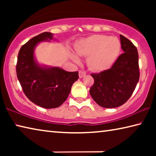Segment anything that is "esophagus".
Returning <instances> with one entry per match:
<instances>
[{"label":"esophagus","mask_w":156,"mask_h":156,"mask_svg":"<svg viewBox=\"0 0 156 156\" xmlns=\"http://www.w3.org/2000/svg\"><path fill=\"white\" fill-rule=\"evenodd\" d=\"M85 75H86V72H84V71H83V70L79 71V77H80V78H83Z\"/></svg>","instance_id":"obj_1"}]
</instances>
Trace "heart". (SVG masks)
<instances>
[{
  "label": "heart",
  "instance_id": "1",
  "mask_svg": "<svg viewBox=\"0 0 156 156\" xmlns=\"http://www.w3.org/2000/svg\"><path fill=\"white\" fill-rule=\"evenodd\" d=\"M121 44L118 38L105 35H94L84 39L76 47L78 54L88 56L87 63L94 70L101 71L109 67L120 54ZM72 59L78 62L80 58L72 54Z\"/></svg>",
  "mask_w": 156,
  "mask_h": 156
}]
</instances>
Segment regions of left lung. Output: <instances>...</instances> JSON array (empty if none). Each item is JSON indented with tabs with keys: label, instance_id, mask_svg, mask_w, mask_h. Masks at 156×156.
<instances>
[{
	"label": "left lung",
	"instance_id": "left-lung-1",
	"mask_svg": "<svg viewBox=\"0 0 156 156\" xmlns=\"http://www.w3.org/2000/svg\"><path fill=\"white\" fill-rule=\"evenodd\" d=\"M120 37L125 53L109 69L91 74L94 83L89 93L98 105L105 108H115L125 104L133 94L140 78L136 47L125 36Z\"/></svg>",
	"mask_w": 156,
	"mask_h": 156
}]
</instances>
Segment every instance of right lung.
<instances>
[{
  "label": "right lung",
  "instance_id": "add662e5",
  "mask_svg": "<svg viewBox=\"0 0 156 156\" xmlns=\"http://www.w3.org/2000/svg\"><path fill=\"white\" fill-rule=\"evenodd\" d=\"M53 34L43 32L21 47L18 55L16 74L23 91L34 104L45 109L60 107L78 79V72H68L58 67H42L35 62L34 50L37 44L52 39Z\"/></svg>",
  "mask_w": 156,
  "mask_h": 156
}]
</instances>
